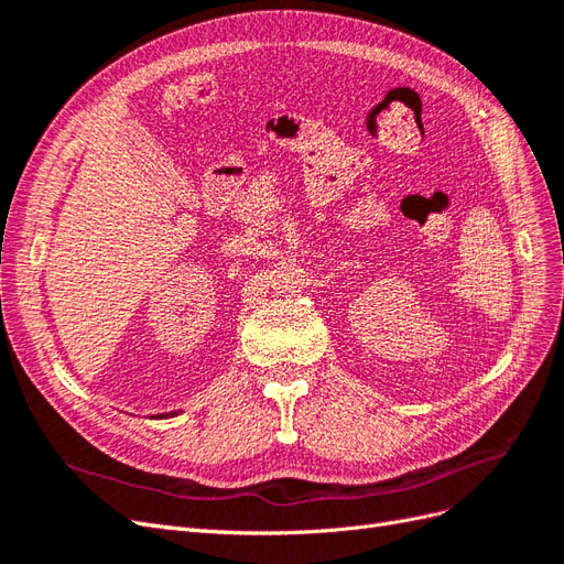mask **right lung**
Segmentation results:
<instances>
[{"label": "right lung", "instance_id": "obj_1", "mask_svg": "<svg viewBox=\"0 0 564 564\" xmlns=\"http://www.w3.org/2000/svg\"><path fill=\"white\" fill-rule=\"evenodd\" d=\"M162 416H164V419H166V416H176V412H172V414H162ZM162 416H160V419H162Z\"/></svg>", "mask_w": 564, "mask_h": 564}]
</instances>
